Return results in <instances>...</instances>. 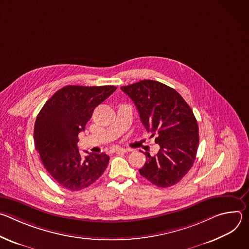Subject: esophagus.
Masks as SVG:
<instances>
[{
  "label": "esophagus",
  "instance_id": "obj_1",
  "mask_svg": "<svg viewBox=\"0 0 249 249\" xmlns=\"http://www.w3.org/2000/svg\"><path fill=\"white\" fill-rule=\"evenodd\" d=\"M128 150H125L123 148H116L113 150V153H121V154H124V153H127Z\"/></svg>",
  "mask_w": 249,
  "mask_h": 249
}]
</instances>
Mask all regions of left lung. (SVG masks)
<instances>
[{"instance_id": "obj_1", "label": "left lung", "mask_w": 249, "mask_h": 249, "mask_svg": "<svg viewBox=\"0 0 249 249\" xmlns=\"http://www.w3.org/2000/svg\"><path fill=\"white\" fill-rule=\"evenodd\" d=\"M133 100L142 123L157 134L159 153H144L147 161L140 174L159 187L179 182L192 167L199 145V129L192 109L175 89L152 80L121 87Z\"/></svg>"}]
</instances>
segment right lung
Masks as SVG:
<instances>
[{
	"instance_id": "right-lung-1",
	"label": "right lung",
	"mask_w": 249,
	"mask_h": 249,
	"mask_svg": "<svg viewBox=\"0 0 249 249\" xmlns=\"http://www.w3.org/2000/svg\"><path fill=\"white\" fill-rule=\"evenodd\" d=\"M115 90L113 86H67L56 91L38 113L33 132L35 149L52 178L64 188H87L107 167V155L82 158L77 145L79 133L85 131L94 108Z\"/></svg>"
}]
</instances>
